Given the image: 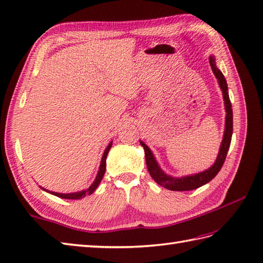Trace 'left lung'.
Listing matches in <instances>:
<instances>
[{"label":"left lung","instance_id":"left-lung-1","mask_svg":"<svg viewBox=\"0 0 263 263\" xmlns=\"http://www.w3.org/2000/svg\"><path fill=\"white\" fill-rule=\"evenodd\" d=\"M209 62H210L212 71H214V74L216 76L218 82H219V86L221 88L222 96H224V100H225L226 113H227L225 135H224V139H222L220 150L216 159V163L212 165L209 170H206L202 173H199V174L175 178V177L166 175L165 173L159 168V166L157 163H156V160L154 158L152 152H150V149L143 142H140L141 146L144 149V154H146V163H147V168L150 176H152L160 186L172 190V191H190V190L198 189L200 186L204 185V184H206L208 182H210L212 178L218 174V172L220 171L221 166L224 165L228 149H230V146H231L232 135H233V109H232V103L230 100V96H228V92H227L228 90L227 82L224 74L221 73V71L217 69L215 59L210 57Z\"/></svg>","mask_w":263,"mask_h":263}]
</instances>
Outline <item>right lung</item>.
<instances>
[{"label":"right lung","instance_id":"obj_1","mask_svg":"<svg viewBox=\"0 0 263 263\" xmlns=\"http://www.w3.org/2000/svg\"><path fill=\"white\" fill-rule=\"evenodd\" d=\"M111 147V142L108 144V147L106 148L105 153L103 155V158H102V163H100V167H99V171H98V174L96 180L91 184V186H89L85 191H81V192H76V193H69V194H63V193H57V192H51L52 194L57 195L59 198H62V199H72V200H78V199H81L83 197H86V195L91 194L95 190L97 189V186L99 185L100 181L103 180V176L105 174V170H106V157H107V154L109 152V149ZM48 192V191H47Z\"/></svg>","mask_w":263,"mask_h":263}]
</instances>
